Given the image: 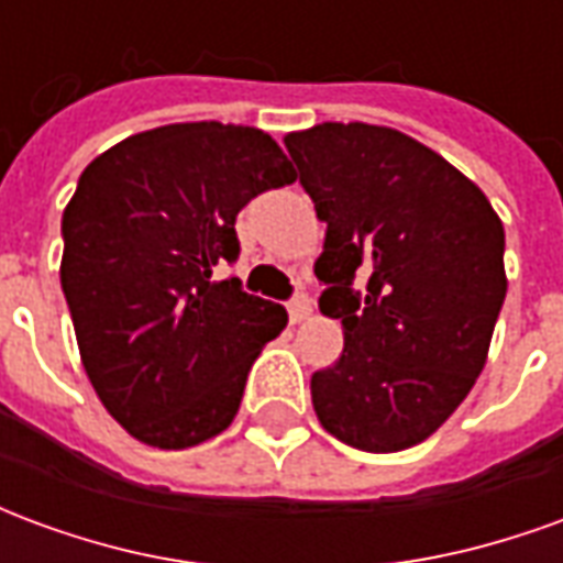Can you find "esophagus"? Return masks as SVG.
Here are the masks:
<instances>
[{
  "instance_id": "34e87169",
  "label": "esophagus",
  "mask_w": 563,
  "mask_h": 563,
  "mask_svg": "<svg viewBox=\"0 0 563 563\" xmlns=\"http://www.w3.org/2000/svg\"><path fill=\"white\" fill-rule=\"evenodd\" d=\"M310 313H313L310 298H307V295H295L292 301H289V319H292V325H298V322L310 319Z\"/></svg>"
}]
</instances>
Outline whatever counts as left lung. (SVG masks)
I'll return each mask as SVG.
<instances>
[{
	"mask_svg": "<svg viewBox=\"0 0 563 563\" xmlns=\"http://www.w3.org/2000/svg\"><path fill=\"white\" fill-rule=\"evenodd\" d=\"M283 144L325 222L319 310L343 329L341 358L310 377L313 410L346 446H416L483 374L507 298L504 222L471 177L398 129L319 123Z\"/></svg>",
	"mask_w": 563,
	"mask_h": 563,
	"instance_id": "8db88e82",
	"label": "left lung"
}]
</instances>
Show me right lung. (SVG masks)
Returning a JSON list of instances; mask_svg holds the SVG:
<instances>
[{
  "instance_id": "1",
  "label": "right lung",
  "mask_w": 563,
  "mask_h": 563,
  "mask_svg": "<svg viewBox=\"0 0 563 563\" xmlns=\"http://www.w3.org/2000/svg\"><path fill=\"white\" fill-rule=\"evenodd\" d=\"M295 177L262 129L217 120L129 135L80 174L59 280L92 389L141 443L189 449L232 424L289 317L217 268L241 253L246 201Z\"/></svg>"
}]
</instances>
